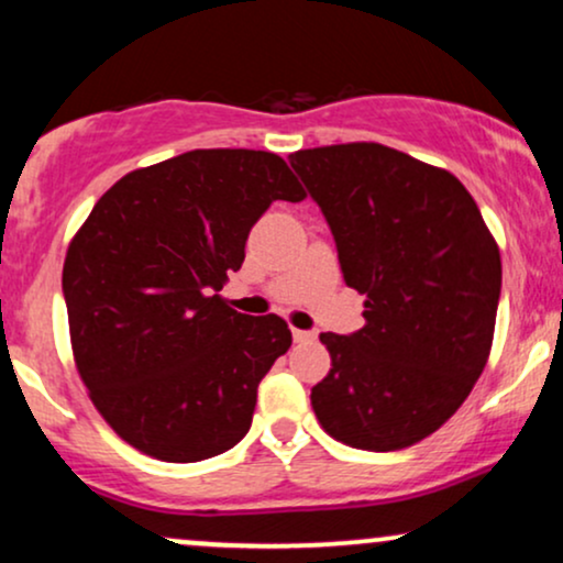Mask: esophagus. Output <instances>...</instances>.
Masks as SVG:
<instances>
[{
    "label": "esophagus",
    "instance_id": "obj_1",
    "mask_svg": "<svg viewBox=\"0 0 563 563\" xmlns=\"http://www.w3.org/2000/svg\"><path fill=\"white\" fill-rule=\"evenodd\" d=\"M294 339H296V341H314V339H318V333H312V331H299V328H294Z\"/></svg>",
    "mask_w": 563,
    "mask_h": 563
}]
</instances>
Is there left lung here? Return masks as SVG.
<instances>
[{"mask_svg":"<svg viewBox=\"0 0 563 563\" xmlns=\"http://www.w3.org/2000/svg\"><path fill=\"white\" fill-rule=\"evenodd\" d=\"M288 161L331 224L346 286L365 294L357 333H320L331 371L312 389L314 416L349 448H410L466 402L487 365L500 249L448 169L378 142Z\"/></svg>","mask_w":563,"mask_h":563,"instance_id":"left-lung-1","label":"left lung"}]
</instances>
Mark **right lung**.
Returning <instances> with one entry per match:
<instances>
[{
  "instance_id": "1",
  "label": "right lung",
  "mask_w": 563,
  "mask_h": 563,
  "mask_svg": "<svg viewBox=\"0 0 563 563\" xmlns=\"http://www.w3.org/2000/svg\"><path fill=\"white\" fill-rule=\"evenodd\" d=\"M286 161L211 147L129 172L68 245L70 349L106 423L145 455L196 463L249 434L288 322L219 296L273 200H303Z\"/></svg>"
}]
</instances>
